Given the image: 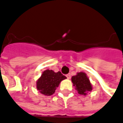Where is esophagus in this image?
<instances>
[{
	"label": "esophagus",
	"mask_w": 123,
	"mask_h": 123,
	"mask_svg": "<svg viewBox=\"0 0 123 123\" xmlns=\"http://www.w3.org/2000/svg\"><path fill=\"white\" fill-rule=\"evenodd\" d=\"M66 77L68 79H71V74H66Z\"/></svg>",
	"instance_id": "esophagus-1"
}]
</instances>
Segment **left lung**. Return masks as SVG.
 Returning <instances> with one entry per match:
<instances>
[{
  "label": "left lung",
  "instance_id": "8db88e82",
  "mask_svg": "<svg viewBox=\"0 0 123 123\" xmlns=\"http://www.w3.org/2000/svg\"><path fill=\"white\" fill-rule=\"evenodd\" d=\"M72 81L73 82V85L75 86L78 93L80 95H85L88 92L92 90V84L85 73H77L76 75L72 77Z\"/></svg>",
  "mask_w": 123,
  "mask_h": 123
}]
</instances>
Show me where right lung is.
<instances>
[{"label": "right lung", "mask_w": 123, "mask_h": 123, "mask_svg": "<svg viewBox=\"0 0 123 123\" xmlns=\"http://www.w3.org/2000/svg\"><path fill=\"white\" fill-rule=\"evenodd\" d=\"M65 79L66 77L61 72L55 73L53 70H45L37 82V88L42 94L47 96L53 95L61 81Z\"/></svg>", "instance_id": "obj_1"}]
</instances>
